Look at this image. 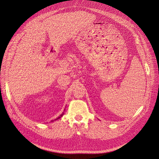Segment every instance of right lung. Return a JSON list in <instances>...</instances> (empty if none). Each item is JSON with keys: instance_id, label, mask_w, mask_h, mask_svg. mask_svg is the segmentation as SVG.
I'll use <instances>...</instances> for the list:
<instances>
[{"instance_id": "right-lung-1", "label": "right lung", "mask_w": 159, "mask_h": 159, "mask_svg": "<svg viewBox=\"0 0 159 159\" xmlns=\"http://www.w3.org/2000/svg\"><path fill=\"white\" fill-rule=\"evenodd\" d=\"M63 113H64V112H63V113H62V114H61V115H60V116H59V117H57V119H54V120H57V119H60V118H61V117L63 116ZM52 121H53V120H52ZM52 121H51V122H52Z\"/></svg>"}]
</instances>
